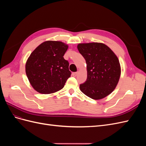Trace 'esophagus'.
Here are the masks:
<instances>
[{
    "label": "esophagus",
    "instance_id": "34e87169",
    "mask_svg": "<svg viewBox=\"0 0 146 146\" xmlns=\"http://www.w3.org/2000/svg\"><path fill=\"white\" fill-rule=\"evenodd\" d=\"M78 72H73L72 74V76H74V77H76L77 75H78Z\"/></svg>",
    "mask_w": 146,
    "mask_h": 146
}]
</instances>
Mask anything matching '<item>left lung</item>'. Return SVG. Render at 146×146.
<instances>
[{
  "instance_id": "8db88e82",
  "label": "left lung",
  "mask_w": 146,
  "mask_h": 146,
  "mask_svg": "<svg viewBox=\"0 0 146 146\" xmlns=\"http://www.w3.org/2000/svg\"><path fill=\"white\" fill-rule=\"evenodd\" d=\"M77 48L86 60V81L80 85L83 94L99 100L115 89L121 76V66L115 54L100 42L78 44Z\"/></svg>"
}]
</instances>
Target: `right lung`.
I'll list each match as a JSON object with an SVG mask.
<instances>
[{
	"label": "right lung",
	"instance_id": "1",
	"mask_svg": "<svg viewBox=\"0 0 146 146\" xmlns=\"http://www.w3.org/2000/svg\"><path fill=\"white\" fill-rule=\"evenodd\" d=\"M68 48L61 41H47L30 54L25 64L26 75L39 93L51 94L61 90L70 77L69 62L63 57Z\"/></svg>",
	"mask_w": 146,
	"mask_h": 146
}]
</instances>
